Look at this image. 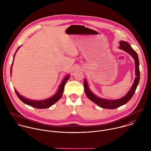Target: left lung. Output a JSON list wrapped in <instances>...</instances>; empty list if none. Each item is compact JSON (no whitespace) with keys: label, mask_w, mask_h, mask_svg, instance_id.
<instances>
[{"label":"left lung","mask_w":151,"mask_h":151,"mask_svg":"<svg viewBox=\"0 0 151 151\" xmlns=\"http://www.w3.org/2000/svg\"><path fill=\"white\" fill-rule=\"evenodd\" d=\"M120 49L124 50V51L129 53L130 55H131L133 58H134L135 61V74H136V78L134 79V83L129 92L125 95L123 97L117 99V100H106L103 99H100L97 96H96L94 94H93L91 91L90 90L88 84L87 83L86 80L84 79V91L85 93L88 97V98L91 100L93 102L97 104L98 106H100L102 108L104 109H116L126 103H127L131 98L133 97L136 87L139 84V79H140V71H139V58L138 55L137 54V52L130 47V45L126 42L121 41L120 42Z\"/></svg>","instance_id":"left-lung-1"}]
</instances>
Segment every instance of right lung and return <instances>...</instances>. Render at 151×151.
<instances>
[{"mask_svg": "<svg viewBox=\"0 0 151 151\" xmlns=\"http://www.w3.org/2000/svg\"><path fill=\"white\" fill-rule=\"evenodd\" d=\"M18 50H17V51H18ZM17 51H16V52H17ZM16 52H15V54H16ZM15 55L14 56V58ZM12 64H13V62L12 63ZM11 70H12V67L11 68ZM69 78H70V76H67L63 80L61 84H60V86L59 87L58 91L54 96H52V97H51L48 99L44 100L37 101V100H28V99H27L23 97L21 95H19L16 90H15V93H17V95L19 97V99L24 103H25L31 107L37 108V109H47V108H48L50 106H51L52 104H54L55 103H56L57 101H58L60 99V98L61 97V96L63 95V91H64L65 84L66 82L68 81V80L69 79Z\"/></svg>", "mask_w": 151, "mask_h": 151, "instance_id": "add662e5", "label": "right lung"}]
</instances>
